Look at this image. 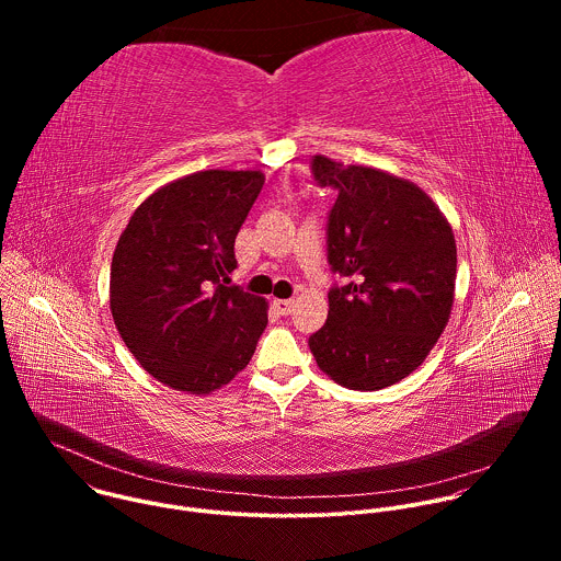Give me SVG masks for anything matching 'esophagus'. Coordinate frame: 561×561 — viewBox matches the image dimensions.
I'll use <instances>...</instances> for the list:
<instances>
[{
	"mask_svg": "<svg viewBox=\"0 0 561 561\" xmlns=\"http://www.w3.org/2000/svg\"><path fill=\"white\" fill-rule=\"evenodd\" d=\"M273 306L282 312V314H288L295 306V299H273Z\"/></svg>",
	"mask_w": 561,
	"mask_h": 561,
	"instance_id": "obj_1",
	"label": "esophagus"
}]
</instances>
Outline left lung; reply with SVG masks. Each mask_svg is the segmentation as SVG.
Here are the masks:
<instances>
[{"instance_id":"1","label":"left lung","mask_w":561,"mask_h":561,"mask_svg":"<svg viewBox=\"0 0 561 561\" xmlns=\"http://www.w3.org/2000/svg\"><path fill=\"white\" fill-rule=\"evenodd\" d=\"M319 186L337 191L329 264L348 284L329 293V319L308 346L333 381L379 390L409 377L444 333L457 247L439 206L413 182L314 154Z\"/></svg>"}]
</instances>
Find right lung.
I'll use <instances>...</instances> for the list:
<instances>
[{
	"label": "right lung",
	"mask_w": 561,
	"mask_h": 561,
	"mask_svg": "<svg viewBox=\"0 0 561 561\" xmlns=\"http://www.w3.org/2000/svg\"><path fill=\"white\" fill-rule=\"evenodd\" d=\"M262 186V171L191 173L148 195L119 234L113 322L157 381L210 394L249 366L268 301L226 284L234 237Z\"/></svg>",
	"instance_id": "obj_1"
}]
</instances>
